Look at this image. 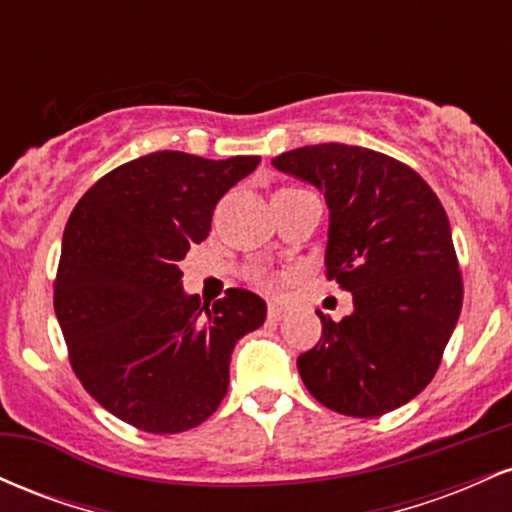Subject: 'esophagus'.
Instances as JSON below:
<instances>
[{
	"label": "esophagus",
	"instance_id": "esophagus-1",
	"mask_svg": "<svg viewBox=\"0 0 512 512\" xmlns=\"http://www.w3.org/2000/svg\"><path fill=\"white\" fill-rule=\"evenodd\" d=\"M267 317L269 320H281V317H286V308L281 303H269Z\"/></svg>",
	"mask_w": 512,
	"mask_h": 512
}]
</instances>
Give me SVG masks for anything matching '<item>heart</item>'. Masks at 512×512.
Masks as SVG:
<instances>
[{
  "mask_svg": "<svg viewBox=\"0 0 512 512\" xmlns=\"http://www.w3.org/2000/svg\"><path fill=\"white\" fill-rule=\"evenodd\" d=\"M250 281L252 284H257V286H262V289H274L276 284H279V276L276 274H272V272H267V269H250Z\"/></svg>",
  "mask_w": 512,
  "mask_h": 512,
  "instance_id": "heart-1",
  "label": "heart"
}]
</instances>
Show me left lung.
I'll return each mask as SVG.
<instances>
[{"instance_id":"left-lung-1","label":"left lung","mask_w":512,"mask_h":512,"mask_svg":"<svg viewBox=\"0 0 512 512\" xmlns=\"http://www.w3.org/2000/svg\"><path fill=\"white\" fill-rule=\"evenodd\" d=\"M308 182L330 209L327 276L354 296L298 356L317 402L358 419L402 407L431 383L462 308V276L450 221L416 170L373 149L301 146L272 158Z\"/></svg>"}]
</instances>
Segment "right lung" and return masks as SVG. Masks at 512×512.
Segmentation results:
<instances>
[{
  "mask_svg": "<svg viewBox=\"0 0 512 512\" xmlns=\"http://www.w3.org/2000/svg\"><path fill=\"white\" fill-rule=\"evenodd\" d=\"M257 163L156 151L103 175L69 216L55 315L76 378L129 426L182 433L207 421L228 392L238 339L267 317V303L245 289L202 305L178 267Z\"/></svg>",
  "mask_w": 512,
  "mask_h": 512,
  "instance_id": "obj_1",
  "label": "right lung"
}]
</instances>
